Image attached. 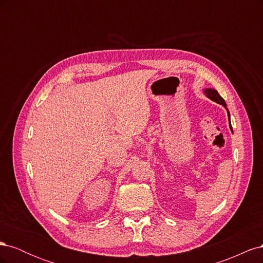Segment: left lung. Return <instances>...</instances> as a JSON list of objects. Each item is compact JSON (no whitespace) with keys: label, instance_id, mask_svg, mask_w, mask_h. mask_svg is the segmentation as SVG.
<instances>
[{"label":"left lung","instance_id":"8db88e82","mask_svg":"<svg viewBox=\"0 0 263 263\" xmlns=\"http://www.w3.org/2000/svg\"><path fill=\"white\" fill-rule=\"evenodd\" d=\"M204 94H205L206 97H208L210 100H212V101H214V102L218 103V104L222 105V106H224V107L227 109L226 102L224 101V99H222V98L220 97V95L218 94V92H217L216 90H214V89H205V90H204ZM227 113H228V121H229V127H230V130L233 132L232 125H230V115H229L228 109H227Z\"/></svg>","mask_w":263,"mask_h":263}]
</instances>
